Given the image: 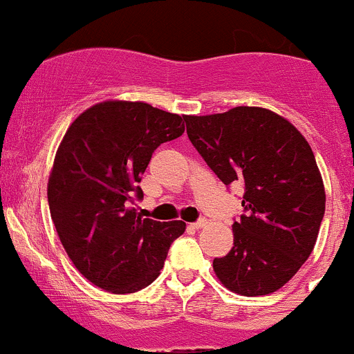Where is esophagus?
<instances>
[{
  "label": "esophagus",
  "mask_w": 354,
  "mask_h": 354,
  "mask_svg": "<svg viewBox=\"0 0 354 354\" xmlns=\"http://www.w3.org/2000/svg\"><path fill=\"white\" fill-rule=\"evenodd\" d=\"M205 225H207V219H204V218H202V219H198L197 223H192L190 226H194L195 230H201V228H204Z\"/></svg>",
  "instance_id": "esophagus-1"
}]
</instances>
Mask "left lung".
Segmentation results:
<instances>
[{"label":"left lung","mask_w":354,"mask_h":354,"mask_svg":"<svg viewBox=\"0 0 354 354\" xmlns=\"http://www.w3.org/2000/svg\"><path fill=\"white\" fill-rule=\"evenodd\" d=\"M192 145L225 185H245V214L233 247L212 261L232 292L256 297L282 289L313 252L325 187L313 150L286 118L263 107L185 115Z\"/></svg>","instance_id":"left-lung-1"}]
</instances>
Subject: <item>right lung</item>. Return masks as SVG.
Segmentation results:
<instances>
[{
    "label": "right lung",
    "mask_w": 354,
    "mask_h": 354,
    "mask_svg": "<svg viewBox=\"0 0 354 354\" xmlns=\"http://www.w3.org/2000/svg\"><path fill=\"white\" fill-rule=\"evenodd\" d=\"M181 115L145 102L107 100L68 126L48 178V204L65 252L93 286L131 294L159 277L183 221L142 218L131 204L160 143L183 135Z\"/></svg>",
    "instance_id": "obj_1"
}]
</instances>
